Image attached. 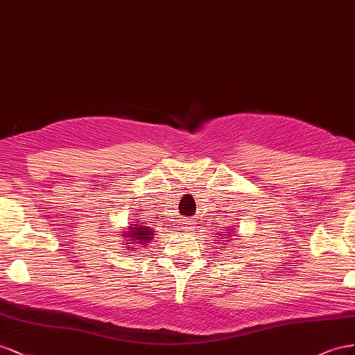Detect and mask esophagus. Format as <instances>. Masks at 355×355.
<instances>
[{"mask_svg": "<svg viewBox=\"0 0 355 355\" xmlns=\"http://www.w3.org/2000/svg\"><path fill=\"white\" fill-rule=\"evenodd\" d=\"M191 227H193V225H191V221H189V220H186V221L183 223V226H181V229L186 230V232H189Z\"/></svg>", "mask_w": 355, "mask_h": 355, "instance_id": "34e87169", "label": "esophagus"}]
</instances>
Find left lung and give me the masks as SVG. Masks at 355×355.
<instances>
[{"label": "left lung", "instance_id": "1", "mask_svg": "<svg viewBox=\"0 0 355 355\" xmlns=\"http://www.w3.org/2000/svg\"><path fill=\"white\" fill-rule=\"evenodd\" d=\"M225 235H227V232H225ZM226 238H229V236H226Z\"/></svg>", "mask_w": 355, "mask_h": 355}]
</instances>
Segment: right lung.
<instances>
[{"instance_id":"add662e5","label":"right lung","mask_w":355,"mask_h":355,"mask_svg":"<svg viewBox=\"0 0 355 355\" xmlns=\"http://www.w3.org/2000/svg\"><path fill=\"white\" fill-rule=\"evenodd\" d=\"M125 236L128 238L126 241L130 239L137 242V244H150L151 238H153V230H151V227L141 226L138 223V225L128 226V232L125 234ZM125 244H128V242H125Z\"/></svg>"}]
</instances>
